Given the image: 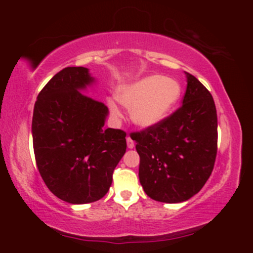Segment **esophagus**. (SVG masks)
<instances>
[{"label": "esophagus", "mask_w": 253, "mask_h": 253, "mask_svg": "<svg viewBox=\"0 0 253 253\" xmlns=\"http://www.w3.org/2000/svg\"><path fill=\"white\" fill-rule=\"evenodd\" d=\"M135 145H134V141H133V139L130 138V136H127V147L128 149H133Z\"/></svg>", "instance_id": "obj_1"}]
</instances>
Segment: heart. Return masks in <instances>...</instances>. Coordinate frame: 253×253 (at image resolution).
Returning a JSON list of instances; mask_svg holds the SVG:
<instances>
[{"instance_id": "b5f03b06", "label": "heart", "mask_w": 253, "mask_h": 253, "mask_svg": "<svg viewBox=\"0 0 253 253\" xmlns=\"http://www.w3.org/2000/svg\"><path fill=\"white\" fill-rule=\"evenodd\" d=\"M182 86L178 81L162 75H149L135 82L121 86L117 100L129 110V117L135 126L151 128L170 115L179 101ZM110 114L121 118V109L113 100L107 101Z\"/></svg>"}]
</instances>
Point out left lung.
Instances as JSON below:
<instances>
[{
  "label": "left lung",
  "mask_w": 253,
  "mask_h": 253,
  "mask_svg": "<svg viewBox=\"0 0 253 253\" xmlns=\"http://www.w3.org/2000/svg\"><path fill=\"white\" fill-rule=\"evenodd\" d=\"M182 107L155 127L133 133L140 157L139 181L147 196L165 203L184 202L199 193L214 168L216 108L206 86L185 72Z\"/></svg>",
  "instance_id": "obj_1"
}]
</instances>
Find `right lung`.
<instances>
[{
    "mask_svg": "<svg viewBox=\"0 0 253 253\" xmlns=\"http://www.w3.org/2000/svg\"><path fill=\"white\" fill-rule=\"evenodd\" d=\"M96 84L89 69L69 66L38 95L32 120L37 167L58 199L84 205L108 193L126 152V133L104 128L108 108L86 96Z\"/></svg>",
    "mask_w": 253,
    "mask_h": 253,
    "instance_id": "add662e5",
    "label": "right lung"
}]
</instances>
